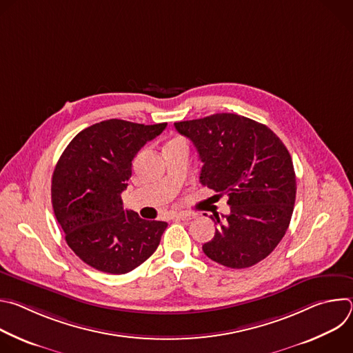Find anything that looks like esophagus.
Listing matches in <instances>:
<instances>
[{
    "mask_svg": "<svg viewBox=\"0 0 353 353\" xmlns=\"http://www.w3.org/2000/svg\"><path fill=\"white\" fill-rule=\"evenodd\" d=\"M196 215L195 214H191V212H180V214H174L173 218L177 219V221H191L194 219Z\"/></svg>",
    "mask_w": 353,
    "mask_h": 353,
    "instance_id": "34e87169",
    "label": "esophagus"
}]
</instances>
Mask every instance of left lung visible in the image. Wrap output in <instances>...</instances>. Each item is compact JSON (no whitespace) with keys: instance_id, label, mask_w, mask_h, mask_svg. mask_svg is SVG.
<instances>
[{"instance_id":"1","label":"left lung","mask_w":353,"mask_h":353,"mask_svg":"<svg viewBox=\"0 0 353 353\" xmlns=\"http://www.w3.org/2000/svg\"><path fill=\"white\" fill-rule=\"evenodd\" d=\"M195 146L199 181L228 194L230 214L211 216L218 226L203 245L212 261L248 268L268 257L285 236L296 199V176L283 142L251 119L216 113L174 123Z\"/></svg>"}]
</instances>
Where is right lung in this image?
Instances as JSON below:
<instances>
[{
    "mask_svg": "<svg viewBox=\"0 0 353 353\" xmlns=\"http://www.w3.org/2000/svg\"><path fill=\"white\" fill-rule=\"evenodd\" d=\"M166 125L117 119L96 123L74 137L57 162L52 179L54 215L71 250L97 271L127 274L161 243L168 223L124 210L121 192L138 150Z\"/></svg>",
    "mask_w": 353,
    "mask_h": 353,
    "instance_id": "1",
    "label": "right lung"
}]
</instances>
